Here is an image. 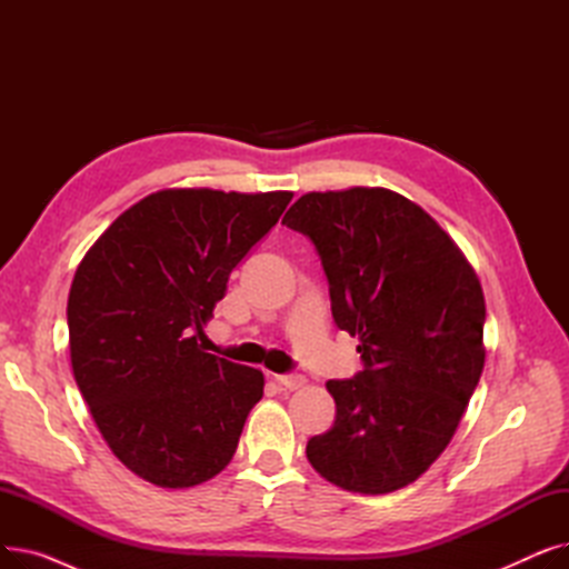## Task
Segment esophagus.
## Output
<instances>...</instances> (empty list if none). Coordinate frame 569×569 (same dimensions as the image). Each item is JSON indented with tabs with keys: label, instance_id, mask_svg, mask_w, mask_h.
<instances>
[{
	"label": "esophagus",
	"instance_id": "34e87169",
	"mask_svg": "<svg viewBox=\"0 0 569 569\" xmlns=\"http://www.w3.org/2000/svg\"><path fill=\"white\" fill-rule=\"evenodd\" d=\"M277 382L283 387V390H300V387H305L307 378L302 376H277Z\"/></svg>",
	"mask_w": 569,
	"mask_h": 569
}]
</instances>
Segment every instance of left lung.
<instances>
[{"instance_id":"8db88e82","label":"left lung","mask_w":569,"mask_h":569,"mask_svg":"<svg viewBox=\"0 0 569 569\" xmlns=\"http://www.w3.org/2000/svg\"><path fill=\"white\" fill-rule=\"evenodd\" d=\"M283 223L316 244L335 322L365 362L327 380L337 420L307 459L352 493L403 489L445 452L480 382V279L420 204L382 187L305 193Z\"/></svg>"}]
</instances>
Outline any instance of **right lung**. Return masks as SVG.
<instances>
[{
	"label": "right lung",
	"instance_id": "right-lung-1",
	"mask_svg": "<svg viewBox=\"0 0 569 569\" xmlns=\"http://www.w3.org/2000/svg\"><path fill=\"white\" fill-rule=\"evenodd\" d=\"M290 200L163 189L80 260L67 305L73 378L112 455L144 482L189 489L230 463L264 376L198 341L230 272Z\"/></svg>",
	"mask_w": 569,
	"mask_h": 569
}]
</instances>
